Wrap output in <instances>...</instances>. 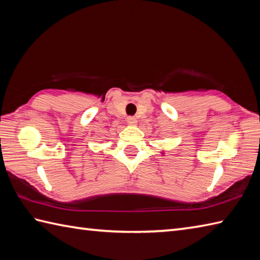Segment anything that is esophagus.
<instances>
[{"instance_id": "obj_1", "label": "esophagus", "mask_w": 260, "mask_h": 260, "mask_svg": "<svg viewBox=\"0 0 260 260\" xmlns=\"http://www.w3.org/2000/svg\"><path fill=\"white\" fill-rule=\"evenodd\" d=\"M127 123H128L129 125H136L137 120H136L135 117H128V118H127Z\"/></svg>"}]
</instances>
